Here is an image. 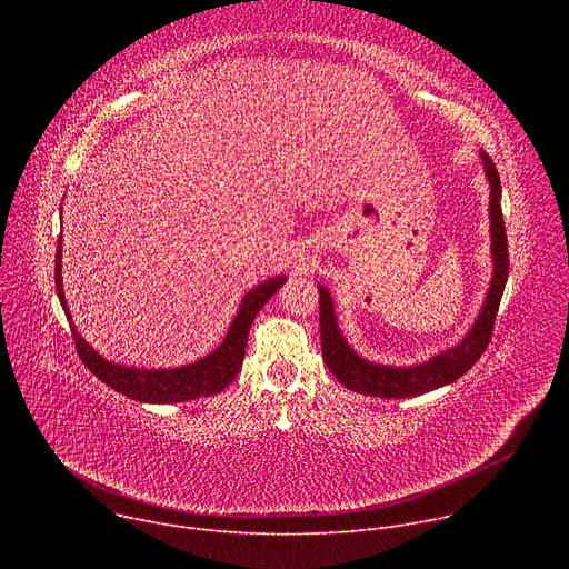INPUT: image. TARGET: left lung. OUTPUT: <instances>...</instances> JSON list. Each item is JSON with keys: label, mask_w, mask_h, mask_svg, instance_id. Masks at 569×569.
Returning <instances> with one entry per match:
<instances>
[{"label": "left lung", "mask_w": 569, "mask_h": 569, "mask_svg": "<svg viewBox=\"0 0 569 569\" xmlns=\"http://www.w3.org/2000/svg\"><path fill=\"white\" fill-rule=\"evenodd\" d=\"M481 164L489 180V218H491V257H493V277L489 292L481 303V310L470 327V331L461 338L459 345L432 356L430 360L412 367H393L378 365L360 353H356L345 340L338 315L333 306V297L327 286L317 283L319 288V331H321V358L333 376L351 391L380 396V398H410L419 393H428L443 385L461 378L483 353L491 342L496 315L500 308V299L509 279V248H507V229L502 218V184L500 176L493 167L491 157L479 152Z\"/></svg>", "instance_id": "1"}]
</instances>
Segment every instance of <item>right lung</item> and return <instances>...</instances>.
I'll return each mask as SVG.
<instances>
[{
    "instance_id": "1",
    "label": "right lung",
    "mask_w": 569,
    "mask_h": 569,
    "mask_svg": "<svg viewBox=\"0 0 569 569\" xmlns=\"http://www.w3.org/2000/svg\"><path fill=\"white\" fill-rule=\"evenodd\" d=\"M62 238V236H60ZM58 238L56 250V290L60 306L71 321V312L67 308L64 290H62V240ZM286 283V274L272 277L242 297L236 317L229 323V331L222 340V345L207 353L204 358L176 367V369H143V367H126L117 365L112 360H106L101 353H97L86 340L76 331L71 323V336L78 349L80 360L86 367L108 387L114 391L134 398L139 402H152V405H169V402H187L196 400L200 396H213L222 391L240 371L242 358H246L248 347V333L257 312L272 299V295Z\"/></svg>"
}]
</instances>
